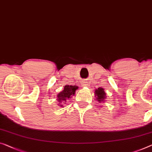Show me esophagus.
<instances>
[{"label": "esophagus", "mask_w": 152, "mask_h": 152, "mask_svg": "<svg viewBox=\"0 0 152 152\" xmlns=\"http://www.w3.org/2000/svg\"><path fill=\"white\" fill-rule=\"evenodd\" d=\"M83 85L85 86H85H87V84H86L85 83H83Z\"/></svg>", "instance_id": "esophagus-1"}]
</instances>
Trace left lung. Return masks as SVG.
Instances as JSON below:
<instances>
[{
	"instance_id": "1",
	"label": "left lung",
	"mask_w": 152,
	"mask_h": 152,
	"mask_svg": "<svg viewBox=\"0 0 152 152\" xmlns=\"http://www.w3.org/2000/svg\"><path fill=\"white\" fill-rule=\"evenodd\" d=\"M95 97H96L97 100L99 102H104L106 101V93L104 91V89L102 87H99L98 89L95 90Z\"/></svg>"
}]
</instances>
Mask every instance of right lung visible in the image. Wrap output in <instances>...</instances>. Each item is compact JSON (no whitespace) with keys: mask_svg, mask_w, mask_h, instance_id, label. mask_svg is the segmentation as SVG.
<instances>
[{"mask_svg":"<svg viewBox=\"0 0 152 152\" xmlns=\"http://www.w3.org/2000/svg\"><path fill=\"white\" fill-rule=\"evenodd\" d=\"M78 89V87L76 85H66L64 86L63 90L61 92L57 95V100L61 107H63V104H61V103L66 102L67 100H68L70 98H72V96L75 95V91L76 89Z\"/></svg>","mask_w":152,"mask_h":152,"instance_id":"add662e5","label":"right lung"}]
</instances>
